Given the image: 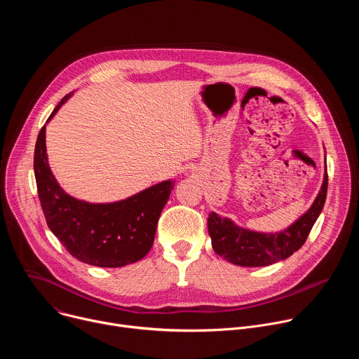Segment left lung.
Segmentation results:
<instances>
[{"label": "left lung", "mask_w": 359, "mask_h": 359, "mask_svg": "<svg viewBox=\"0 0 359 359\" xmlns=\"http://www.w3.org/2000/svg\"><path fill=\"white\" fill-rule=\"evenodd\" d=\"M328 175L325 170L321 190L313 206L294 224L280 233H257L236 226L230 219L212 212L208 227L213 250L224 260L243 267H263L288 259L302 247L327 198Z\"/></svg>", "instance_id": "obj_1"}]
</instances>
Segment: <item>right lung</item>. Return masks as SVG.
<instances>
[{
	"label": "right lung",
	"mask_w": 359,
	"mask_h": 359,
	"mask_svg": "<svg viewBox=\"0 0 359 359\" xmlns=\"http://www.w3.org/2000/svg\"><path fill=\"white\" fill-rule=\"evenodd\" d=\"M71 95L61 99L48 121ZM34 172L49 230L79 262L108 269L136 263L149 252L161 213L175 184L172 180H166L132 197L107 204L74 198L60 187L49 169L45 125L35 143Z\"/></svg>",
	"instance_id": "right-lung-1"
}]
</instances>
